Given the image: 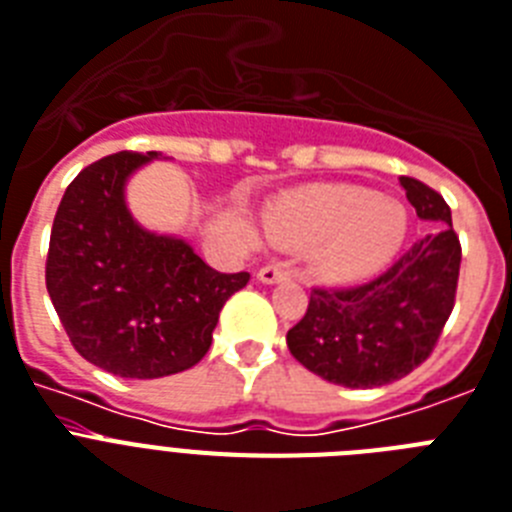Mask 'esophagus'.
Listing matches in <instances>:
<instances>
[{
  "instance_id": "obj_1",
  "label": "esophagus",
  "mask_w": 512,
  "mask_h": 512,
  "mask_svg": "<svg viewBox=\"0 0 512 512\" xmlns=\"http://www.w3.org/2000/svg\"><path fill=\"white\" fill-rule=\"evenodd\" d=\"M257 278H260L263 284H278V281H289V278H292V270L286 268L284 263H268L260 268Z\"/></svg>"
}]
</instances>
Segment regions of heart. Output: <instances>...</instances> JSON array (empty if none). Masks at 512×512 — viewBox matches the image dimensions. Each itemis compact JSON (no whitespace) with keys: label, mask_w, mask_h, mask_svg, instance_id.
Here are the masks:
<instances>
[{"label":"heart","mask_w":512,"mask_h":512,"mask_svg":"<svg viewBox=\"0 0 512 512\" xmlns=\"http://www.w3.org/2000/svg\"><path fill=\"white\" fill-rule=\"evenodd\" d=\"M268 223L284 242L313 244V265L331 281L373 276L392 263L407 236L400 199L357 186H326L281 199L270 207Z\"/></svg>","instance_id":"heart-1"}]
</instances>
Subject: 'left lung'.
I'll return each instance as SVG.
<instances>
[{
    "mask_svg": "<svg viewBox=\"0 0 512 512\" xmlns=\"http://www.w3.org/2000/svg\"><path fill=\"white\" fill-rule=\"evenodd\" d=\"M400 184L418 218L436 226L373 281L313 289L305 318L286 334L289 352L331 384L371 389L405 378L434 352L455 307L463 255L450 205L415 178Z\"/></svg>",
    "mask_w": 512,
    "mask_h": 512,
    "instance_id": "1",
    "label": "left lung"
}]
</instances>
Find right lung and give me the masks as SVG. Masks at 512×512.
<instances>
[{"label": "right lung", "mask_w": 512, "mask_h": 512, "mask_svg": "<svg viewBox=\"0 0 512 512\" xmlns=\"http://www.w3.org/2000/svg\"><path fill=\"white\" fill-rule=\"evenodd\" d=\"M157 152H118L65 189L49 236L47 292L83 360L120 378L197 365L226 299L249 273H218L178 236L141 228L126 184Z\"/></svg>", "instance_id": "add662e5"}]
</instances>
